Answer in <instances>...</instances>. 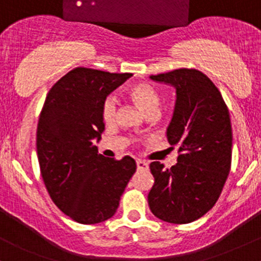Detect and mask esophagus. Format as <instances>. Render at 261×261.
Segmentation results:
<instances>
[{
  "label": "esophagus",
  "instance_id": "obj_1",
  "mask_svg": "<svg viewBox=\"0 0 261 261\" xmlns=\"http://www.w3.org/2000/svg\"><path fill=\"white\" fill-rule=\"evenodd\" d=\"M137 168H138V169H148V163H145V162H143V161H137Z\"/></svg>",
  "mask_w": 261,
  "mask_h": 261
}]
</instances>
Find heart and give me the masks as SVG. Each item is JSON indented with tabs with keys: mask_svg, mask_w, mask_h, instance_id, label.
<instances>
[{
	"mask_svg": "<svg viewBox=\"0 0 261 261\" xmlns=\"http://www.w3.org/2000/svg\"><path fill=\"white\" fill-rule=\"evenodd\" d=\"M127 94L130 98L132 102L141 109L147 117L155 116L158 113L161 99H159V96L155 89L150 85L142 82L136 83V85L129 87ZM100 112H102V118L105 120L106 124H112L116 120L117 116V105L114 98H106Z\"/></svg>",
	"mask_w": 261,
	"mask_h": 261,
	"instance_id": "b5f03b06",
	"label": "heart"
}]
</instances>
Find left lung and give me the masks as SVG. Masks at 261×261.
<instances>
[{
	"label": "left lung",
	"mask_w": 261,
	"mask_h": 261,
	"mask_svg": "<svg viewBox=\"0 0 261 261\" xmlns=\"http://www.w3.org/2000/svg\"><path fill=\"white\" fill-rule=\"evenodd\" d=\"M172 85L176 100L168 142L178 147V163H150L154 184L148 204L159 219L188 224L214 206L230 172L232 132L228 107L217 86L194 68L150 75Z\"/></svg>",
	"instance_id": "1"
}]
</instances>
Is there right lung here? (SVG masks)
Segmentation results:
<instances>
[{
	"label": "right lung",
	"instance_id": "right-lung-1",
	"mask_svg": "<svg viewBox=\"0 0 261 261\" xmlns=\"http://www.w3.org/2000/svg\"><path fill=\"white\" fill-rule=\"evenodd\" d=\"M132 73L77 68L49 89L37 125V156L47 192L66 215L97 224L114 215L136 173L133 158L98 154L94 141L105 130L102 105Z\"/></svg>",
	"mask_w": 261,
	"mask_h": 261
}]
</instances>
